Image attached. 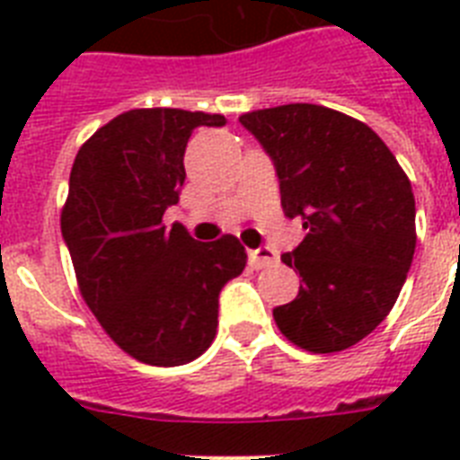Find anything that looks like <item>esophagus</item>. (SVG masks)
Returning a JSON list of instances; mask_svg holds the SVG:
<instances>
[{"label":"esophagus","mask_w":460,"mask_h":460,"mask_svg":"<svg viewBox=\"0 0 460 460\" xmlns=\"http://www.w3.org/2000/svg\"><path fill=\"white\" fill-rule=\"evenodd\" d=\"M248 260H251L252 270H265V267L270 265H277V262H279V255H277L272 248L262 245V248H258V251H251Z\"/></svg>","instance_id":"34e87169"}]
</instances>
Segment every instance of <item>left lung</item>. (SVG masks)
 Returning <instances> with one entry per match:
<instances>
[{"mask_svg": "<svg viewBox=\"0 0 460 460\" xmlns=\"http://www.w3.org/2000/svg\"><path fill=\"white\" fill-rule=\"evenodd\" d=\"M238 121L274 162L284 215L305 229L281 255L301 288L274 322L313 353L349 349L389 314L413 262L411 181L377 133L341 111L281 104Z\"/></svg>", "mask_w": 460, "mask_h": 460, "instance_id": "left-lung-1", "label": "left lung"}]
</instances>
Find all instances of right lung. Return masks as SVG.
<instances>
[{
  "mask_svg": "<svg viewBox=\"0 0 460 460\" xmlns=\"http://www.w3.org/2000/svg\"><path fill=\"white\" fill-rule=\"evenodd\" d=\"M224 124L205 111L131 110L75 155L61 236L88 307L140 363L202 356L217 334L219 291L248 260L236 236L200 243L181 224H162L186 181L190 133Z\"/></svg>",
  "mask_w": 460,
  "mask_h": 460,
  "instance_id": "1",
  "label": "right lung"
}]
</instances>
